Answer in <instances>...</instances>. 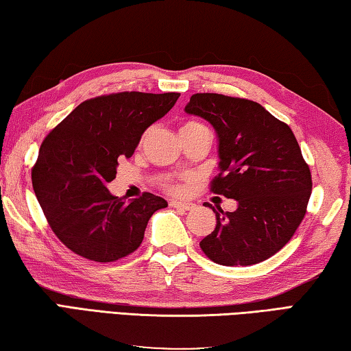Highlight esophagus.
<instances>
[{"mask_svg":"<svg viewBox=\"0 0 351 351\" xmlns=\"http://www.w3.org/2000/svg\"><path fill=\"white\" fill-rule=\"evenodd\" d=\"M169 205L172 208H182V210H193V208L195 206L193 202H189V200H171Z\"/></svg>","mask_w":351,"mask_h":351,"instance_id":"obj_1","label":"esophagus"}]
</instances>
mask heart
<instances>
[{"label": "heart", "instance_id": "heart-1", "mask_svg": "<svg viewBox=\"0 0 351 351\" xmlns=\"http://www.w3.org/2000/svg\"><path fill=\"white\" fill-rule=\"evenodd\" d=\"M202 126H204V125H200V123H197V121H186L185 125L180 128V132L193 131V129H197V128H202ZM168 186H169L171 191H176L177 193V191H180V189H182V183L174 180V182H169Z\"/></svg>", "mask_w": 351, "mask_h": 351}]
</instances>
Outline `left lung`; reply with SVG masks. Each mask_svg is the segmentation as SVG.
Instances as JSON below:
<instances>
[{"mask_svg": "<svg viewBox=\"0 0 351 351\" xmlns=\"http://www.w3.org/2000/svg\"><path fill=\"white\" fill-rule=\"evenodd\" d=\"M185 112L217 134L219 171L211 191L234 199L232 213L217 206L216 228L200 248L225 267L254 265L290 242L305 216L311 172L290 126L262 104L222 94H194Z\"/></svg>", "mask_w": 351, "mask_h": 351, "instance_id": "left-lung-1", "label": "left lung"}]
</instances>
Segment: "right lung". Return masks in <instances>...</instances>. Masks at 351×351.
I'll return each instance as SVG.
<instances>
[{
  "label": "right lung",
  "instance_id": "obj_1",
  "mask_svg": "<svg viewBox=\"0 0 351 351\" xmlns=\"http://www.w3.org/2000/svg\"><path fill=\"white\" fill-rule=\"evenodd\" d=\"M180 94H120L90 98L49 132L32 169V185L52 231L73 253L114 262L134 253L147 220L168 206L145 193L126 202L108 183L119 160L129 158L141 135L174 106Z\"/></svg>",
  "mask_w": 351,
  "mask_h": 351
}]
</instances>
